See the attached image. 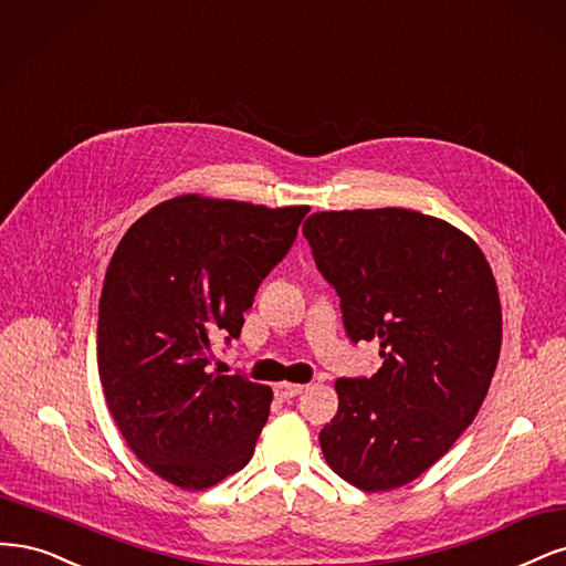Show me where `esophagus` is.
Instances as JSON below:
<instances>
[{
  "mask_svg": "<svg viewBox=\"0 0 566 566\" xmlns=\"http://www.w3.org/2000/svg\"><path fill=\"white\" fill-rule=\"evenodd\" d=\"M303 390H305V386H301V382H289V380L275 382V395H277L280 399H291V397L301 395Z\"/></svg>",
  "mask_w": 566,
  "mask_h": 566,
  "instance_id": "obj_1",
  "label": "esophagus"
}]
</instances>
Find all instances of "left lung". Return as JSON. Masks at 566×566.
I'll use <instances>...</instances> for the list:
<instances>
[{
  "label": "left lung",
  "instance_id": "8db88e82",
  "mask_svg": "<svg viewBox=\"0 0 566 566\" xmlns=\"http://www.w3.org/2000/svg\"><path fill=\"white\" fill-rule=\"evenodd\" d=\"M350 338L378 340L371 378H338L319 432L338 478L390 491L421 478L475 421L494 378L501 298L470 234L411 209L317 211L303 223Z\"/></svg>",
  "mask_w": 566,
  "mask_h": 566
}]
</instances>
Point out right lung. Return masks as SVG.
I'll return each mask as SVG.
<instances>
[{
	"label": "right lung",
	"instance_id": "obj_1",
	"mask_svg": "<svg viewBox=\"0 0 566 566\" xmlns=\"http://www.w3.org/2000/svg\"><path fill=\"white\" fill-rule=\"evenodd\" d=\"M310 207L205 195L167 199L126 230L98 303V374L124 442L157 478L202 491L242 470L272 390L209 371Z\"/></svg>",
	"mask_w": 566,
	"mask_h": 566
}]
</instances>
